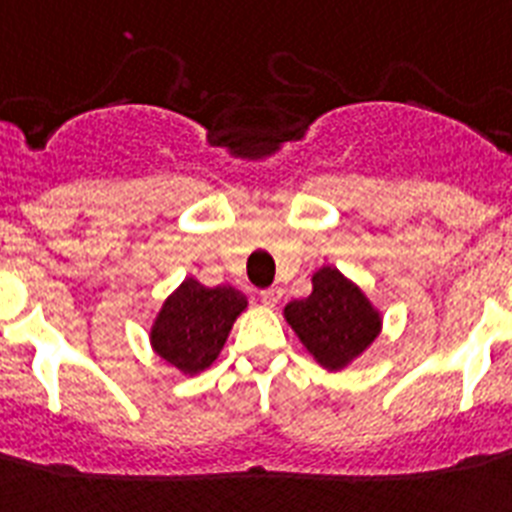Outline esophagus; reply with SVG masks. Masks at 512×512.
<instances>
[{
  "label": "esophagus",
  "instance_id": "1",
  "mask_svg": "<svg viewBox=\"0 0 512 512\" xmlns=\"http://www.w3.org/2000/svg\"><path fill=\"white\" fill-rule=\"evenodd\" d=\"M260 299L265 306H275L281 301V288H265V291H260Z\"/></svg>",
  "mask_w": 512,
  "mask_h": 512
}]
</instances>
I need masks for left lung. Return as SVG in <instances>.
Instances as JSON below:
<instances>
[{
    "instance_id": "obj_1",
    "label": "left lung",
    "mask_w": 512,
    "mask_h": 512,
    "mask_svg": "<svg viewBox=\"0 0 512 512\" xmlns=\"http://www.w3.org/2000/svg\"><path fill=\"white\" fill-rule=\"evenodd\" d=\"M306 353L327 371H342L361 358L381 335L384 317L358 283L332 265L311 275V293L283 306Z\"/></svg>"
}]
</instances>
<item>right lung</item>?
<instances>
[{
  "mask_svg": "<svg viewBox=\"0 0 512 512\" xmlns=\"http://www.w3.org/2000/svg\"><path fill=\"white\" fill-rule=\"evenodd\" d=\"M244 309L247 296L234 286L208 288L188 275L151 322V350L182 376H198L216 363Z\"/></svg>",
  "mask_w": 512,
  "mask_h": 512,
  "instance_id": "add662e5",
  "label": "right lung"
}]
</instances>
